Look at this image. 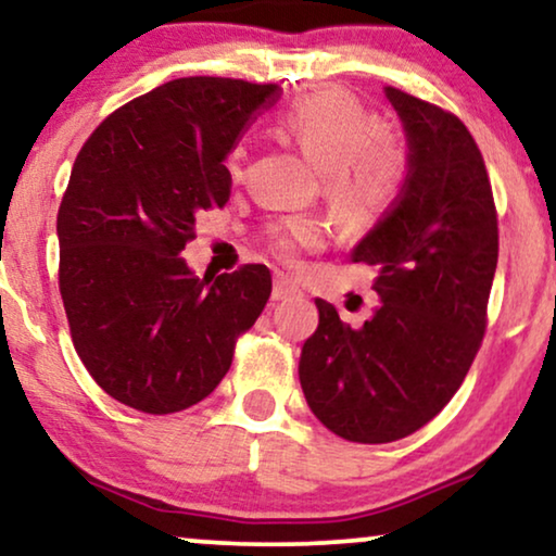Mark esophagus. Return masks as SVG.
<instances>
[{"label":"esophagus","mask_w":556,"mask_h":556,"mask_svg":"<svg viewBox=\"0 0 556 556\" xmlns=\"http://www.w3.org/2000/svg\"><path fill=\"white\" fill-rule=\"evenodd\" d=\"M271 298H274V300H292V298H302V290H300V285L294 282V279L285 277V274H279V277L274 279Z\"/></svg>","instance_id":"34e87169"}]
</instances>
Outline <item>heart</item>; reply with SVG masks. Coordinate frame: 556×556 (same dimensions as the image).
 Wrapping results in <instances>:
<instances>
[{
	"label": "heart",
	"instance_id": "heart-1",
	"mask_svg": "<svg viewBox=\"0 0 556 556\" xmlns=\"http://www.w3.org/2000/svg\"><path fill=\"white\" fill-rule=\"evenodd\" d=\"M277 131L292 139L323 169L325 192L340 220L364 228L381 216L402 182V144L389 127H374L355 96L320 88L294 101L277 118ZM233 180L243 173V150L228 154ZM266 243L285 262L323 243V224L313 216H287L266 228Z\"/></svg>",
	"mask_w": 556,
	"mask_h": 556
}]
</instances>
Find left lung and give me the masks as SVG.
I'll return each mask as SVG.
<instances>
[{"label":"left lung","instance_id":"left-lung-1","mask_svg":"<svg viewBox=\"0 0 556 556\" xmlns=\"http://www.w3.org/2000/svg\"><path fill=\"white\" fill-rule=\"evenodd\" d=\"M406 137V177L351 262L376 266L379 305L351 328L317 300L300 383L330 432L381 445L442 412L485 332L498 264V218L480 150L460 118L383 88Z\"/></svg>","mask_w":556,"mask_h":556}]
</instances>
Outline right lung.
Wrapping results in <instances>:
<instances>
[{"mask_svg":"<svg viewBox=\"0 0 556 556\" xmlns=\"http://www.w3.org/2000/svg\"><path fill=\"white\" fill-rule=\"evenodd\" d=\"M282 88L192 76L124 103L88 137L58 211L73 345L116 402L173 414L211 394L271 294L264 264L216 279L180 256L224 208V160Z\"/></svg>","mask_w":556,"mask_h":556,"instance_id":"add662e5","label":"right lung"}]
</instances>
